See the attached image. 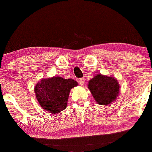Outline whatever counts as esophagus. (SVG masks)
<instances>
[{"instance_id": "esophagus-1", "label": "esophagus", "mask_w": 152, "mask_h": 152, "mask_svg": "<svg viewBox=\"0 0 152 152\" xmlns=\"http://www.w3.org/2000/svg\"><path fill=\"white\" fill-rule=\"evenodd\" d=\"M78 83L80 84V85H83L84 83H85V79L84 78H79L78 80Z\"/></svg>"}]
</instances>
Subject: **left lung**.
<instances>
[{
  "instance_id": "8db88e82",
  "label": "left lung",
  "mask_w": 152,
  "mask_h": 152,
  "mask_svg": "<svg viewBox=\"0 0 152 152\" xmlns=\"http://www.w3.org/2000/svg\"><path fill=\"white\" fill-rule=\"evenodd\" d=\"M88 87L99 105H108L114 102L119 94L120 87L116 79L102 74H97L91 79Z\"/></svg>"
}]
</instances>
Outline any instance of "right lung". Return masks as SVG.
Listing matches in <instances>:
<instances>
[{
	"instance_id": "1",
	"label": "right lung",
	"mask_w": 152,
	"mask_h": 152,
	"mask_svg": "<svg viewBox=\"0 0 152 152\" xmlns=\"http://www.w3.org/2000/svg\"><path fill=\"white\" fill-rule=\"evenodd\" d=\"M77 85V82L72 79L55 76L40 80L34 91L40 106L48 112L57 114L66 109L69 91Z\"/></svg>"
}]
</instances>
